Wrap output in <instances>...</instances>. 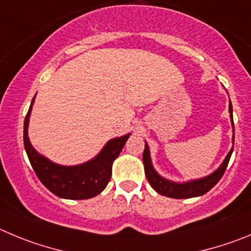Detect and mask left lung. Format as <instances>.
Wrapping results in <instances>:
<instances>
[{
  "label": "left lung",
  "mask_w": 251,
  "mask_h": 251,
  "mask_svg": "<svg viewBox=\"0 0 251 251\" xmlns=\"http://www.w3.org/2000/svg\"><path fill=\"white\" fill-rule=\"evenodd\" d=\"M229 112H230L231 125H233L234 127L233 106H231V102H229ZM231 153H233V149H231L230 151H229V153L226 154V160L223 161L221 167L218 168L217 171H214L212 175L207 176V177H203V178L200 179H193V181L184 182V183H177V182L168 181V179L161 177V176L154 171L151 162V157H150V149L147 144H145L142 160H144L145 165V175H146L147 181L151 184L152 188L157 192V193L162 194V196L182 200V198H193V197L203 196V194L207 193L208 191H210L218 182L221 181L222 177H223L224 172H226V166H228L229 163V160H230Z\"/></svg>",
  "instance_id": "left-lung-1"
}]
</instances>
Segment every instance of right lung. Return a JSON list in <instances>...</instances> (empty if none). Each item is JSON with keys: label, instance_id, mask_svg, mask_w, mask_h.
Returning <instances> with one entry per match:
<instances>
[{"label": "right lung", "instance_id": "1", "mask_svg": "<svg viewBox=\"0 0 251 251\" xmlns=\"http://www.w3.org/2000/svg\"><path fill=\"white\" fill-rule=\"evenodd\" d=\"M34 98L23 126V142L29 162L39 181L55 196L65 200H88L98 196L105 189L111 178V167L120 154L130 133L107 142L97 157L83 165L62 166L51 162L39 154L30 145L28 137V123Z\"/></svg>", "mask_w": 251, "mask_h": 251}]
</instances>
